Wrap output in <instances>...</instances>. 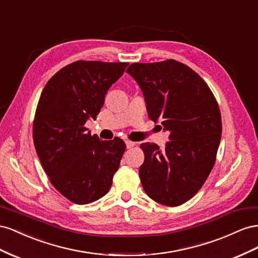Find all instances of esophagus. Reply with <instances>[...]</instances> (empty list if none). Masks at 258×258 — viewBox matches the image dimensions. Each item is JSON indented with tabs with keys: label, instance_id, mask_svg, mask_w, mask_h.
<instances>
[{
	"label": "esophagus",
	"instance_id": "obj_1",
	"mask_svg": "<svg viewBox=\"0 0 258 258\" xmlns=\"http://www.w3.org/2000/svg\"><path fill=\"white\" fill-rule=\"evenodd\" d=\"M125 144H126V148H127V149L132 148V147H134V146L136 145V143H134V142H130V141H126V142H125Z\"/></svg>",
	"mask_w": 258,
	"mask_h": 258
}]
</instances>
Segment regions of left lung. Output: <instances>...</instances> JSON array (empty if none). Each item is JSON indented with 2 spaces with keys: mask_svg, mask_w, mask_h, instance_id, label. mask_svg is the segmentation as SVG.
Here are the masks:
<instances>
[{
  "mask_svg": "<svg viewBox=\"0 0 258 258\" xmlns=\"http://www.w3.org/2000/svg\"><path fill=\"white\" fill-rule=\"evenodd\" d=\"M126 72L141 87L148 116L170 132L163 151L141 145L143 188L156 202L177 207L201 189L214 166L222 137L218 104L203 79L174 59L132 63Z\"/></svg>",
  "mask_w": 258,
  "mask_h": 258,
  "instance_id": "8db88e82",
  "label": "left lung"
}]
</instances>
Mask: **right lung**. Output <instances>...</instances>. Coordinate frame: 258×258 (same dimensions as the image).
Masks as SVG:
<instances>
[{
  "instance_id": "add662e5",
  "label": "right lung",
  "mask_w": 258,
  "mask_h": 258,
  "mask_svg": "<svg viewBox=\"0 0 258 258\" xmlns=\"http://www.w3.org/2000/svg\"><path fill=\"white\" fill-rule=\"evenodd\" d=\"M127 62L79 60L49 79L33 122V142L44 171L59 192L77 204L104 197L120 166L125 144L100 141L84 125L96 120L111 85Z\"/></svg>"
}]
</instances>
